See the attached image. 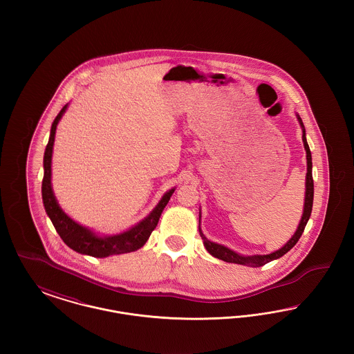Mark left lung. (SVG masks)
<instances>
[{
	"label": "left lung",
	"instance_id": "left-lung-1",
	"mask_svg": "<svg viewBox=\"0 0 354 354\" xmlns=\"http://www.w3.org/2000/svg\"><path fill=\"white\" fill-rule=\"evenodd\" d=\"M297 119L300 122V126L303 127V142L304 149L306 151V182H305V202H304V212L300 224L295 232V235L290 237V240L286 243L284 247H281L280 250L270 253V254H253V256H243L239 254L235 251L221 245L209 241L205 236L203 235L202 230L199 228V232L203 239V244L205 247V250L211 253L214 257H218L223 261L227 263H235V264H241V266H248V267H263L267 263H270L272 260H276L281 256H284L288 251H290L296 243L299 241V239L303 235L305 225L308 223V220L310 218V212H312V207H313V178H312V153L309 150L308 142H306V136H305V129H304V123L300 115H297Z\"/></svg>",
	"mask_w": 354,
	"mask_h": 354
}]
</instances>
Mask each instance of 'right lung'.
Returning a JSON list of instances; mask_svg holds the SVG:
<instances>
[{"instance_id":"add662e5","label":"right lung","mask_w":354,"mask_h":354,"mask_svg":"<svg viewBox=\"0 0 354 354\" xmlns=\"http://www.w3.org/2000/svg\"><path fill=\"white\" fill-rule=\"evenodd\" d=\"M68 104L62 107L59 114L55 117L51 124L50 138L44 155V179H42V201L45 205V211L50 218L51 223L64 240V243L75 252L88 254L93 257H107L111 254H120V253L134 252L136 250L142 248L152 231L158 225L159 218L167 205L171 195L174 194L175 188L169 189L163 195L160 202L151 211V214L138 223L129 231L113 236L95 235L91 230L86 228L84 225L78 224L77 221L68 218V215L62 211L59 204L57 202L53 188H51V155H53V146H54V136L59 119L65 114Z\"/></svg>"}]
</instances>
